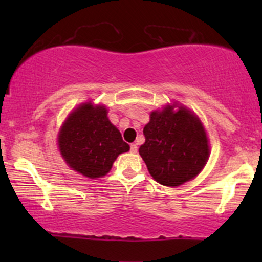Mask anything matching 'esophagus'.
<instances>
[{"label": "esophagus", "mask_w": 262, "mask_h": 262, "mask_svg": "<svg viewBox=\"0 0 262 262\" xmlns=\"http://www.w3.org/2000/svg\"><path fill=\"white\" fill-rule=\"evenodd\" d=\"M130 152H133V154L138 152V145H137V144H132V145H130Z\"/></svg>", "instance_id": "esophagus-1"}]
</instances>
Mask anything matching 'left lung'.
<instances>
[{
  "instance_id": "obj_1",
  "label": "left lung",
  "mask_w": 262,
  "mask_h": 262,
  "mask_svg": "<svg viewBox=\"0 0 262 262\" xmlns=\"http://www.w3.org/2000/svg\"><path fill=\"white\" fill-rule=\"evenodd\" d=\"M143 133L145 143L139 154L150 175L161 185H182L196 177L206 165L209 154L206 132L186 108L173 112L169 106L152 112Z\"/></svg>"
}]
</instances>
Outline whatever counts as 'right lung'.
Segmentation results:
<instances>
[{"mask_svg": "<svg viewBox=\"0 0 262 262\" xmlns=\"http://www.w3.org/2000/svg\"><path fill=\"white\" fill-rule=\"evenodd\" d=\"M59 148L71 169L97 179L106 175L117 156L128 151L129 145L108 121L106 108L86 103L66 119L59 134Z\"/></svg>", "mask_w": 262, "mask_h": 262, "instance_id": "right-lung-1", "label": "right lung"}]
</instances>
